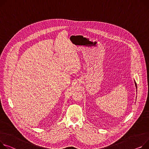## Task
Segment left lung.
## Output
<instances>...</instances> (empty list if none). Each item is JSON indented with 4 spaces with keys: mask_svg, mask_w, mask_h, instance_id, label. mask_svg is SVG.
Returning a JSON list of instances; mask_svg holds the SVG:
<instances>
[{
    "mask_svg": "<svg viewBox=\"0 0 149 149\" xmlns=\"http://www.w3.org/2000/svg\"><path fill=\"white\" fill-rule=\"evenodd\" d=\"M134 82H135V87H136V92H137V86H136V84L135 81H134Z\"/></svg>",
    "mask_w": 149,
    "mask_h": 149,
    "instance_id": "left-lung-1",
    "label": "left lung"
}]
</instances>
